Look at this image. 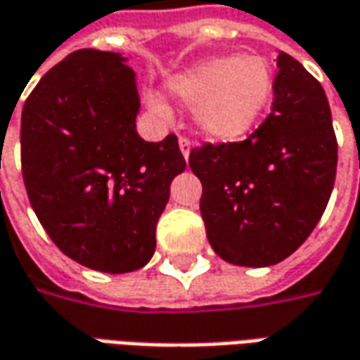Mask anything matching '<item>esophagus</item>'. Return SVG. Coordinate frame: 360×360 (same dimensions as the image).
Returning a JSON list of instances; mask_svg holds the SVG:
<instances>
[{"label": "esophagus", "instance_id": "obj_1", "mask_svg": "<svg viewBox=\"0 0 360 360\" xmlns=\"http://www.w3.org/2000/svg\"><path fill=\"white\" fill-rule=\"evenodd\" d=\"M179 149L185 159H189V153H191V141L187 137H179Z\"/></svg>", "mask_w": 360, "mask_h": 360}]
</instances>
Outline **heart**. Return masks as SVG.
<instances>
[{
    "label": "heart",
    "instance_id": "obj_1",
    "mask_svg": "<svg viewBox=\"0 0 360 360\" xmlns=\"http://www.w3.org/2000/svg\"><path fill=\"white\" fill-rule=\"evenodd\" d=\"M167 89L183 103L197 105V125L207 137L237 141L271 103L275 73L265 57L221 56L175 75Z\"/></svg>",
    "mask_w": 360,
    "mask_h": 360
}]
</instances>
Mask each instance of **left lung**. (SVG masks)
<instances>
[{
	"label": "left lung",
	"instance_id": "obj_1",
	"mask_svg": "<svg viewBox=\"0 0 360 360\" xmlns=\"http://www.w3.org/2000/svg\"><path fill=\"white\" fill-rule=\"evenodd\" d=\"M271 113L245 139L191 149L201 217L213 251L239 266L277 265L323 217L337 175L325 89L281 51Z\"/></svg>",
	"mask_w": 360,
	"mask_h": 360
}]
</instances>
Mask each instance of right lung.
Listing matches in <instances>:
<instances>
[{"label":"right lung","mask_w":360,"mask_h":360,"mask_svg":"<svg viewBox=\"0 0 360 360\" xmlns=\"http://www.w3.org/2000/svg\"><path fill=\"white\" fill-rule=\"evenodd\" d=\"M125 61L73 51L21 111V171L39 223L69 259L115 275L151 261L171 181L185 171L173 133L159 143L139 137L141 103Z\"/></svg>","instance_id":"add662e5"}]
</instances>
